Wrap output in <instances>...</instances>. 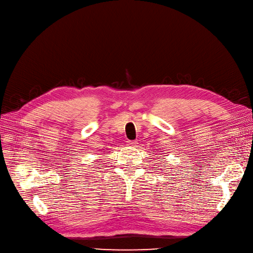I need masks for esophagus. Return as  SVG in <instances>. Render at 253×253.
Instances as JSON below:
<instances>
[{"label": "esophagus", "mask_w": 253, "mask_h": 253, "mask_svg": "<svg viewBox=\"0 0 253 253\" xmlns=\"http://www.w3.org/2000/svg\"><path fill=\"white\" fill-rule=\"evenodd\" d=\"M126 144L128 145V147H136L137 142L134 140H128V141H126Z\"/></svg>", "instance_id": "34e87169"}]
</instances>
